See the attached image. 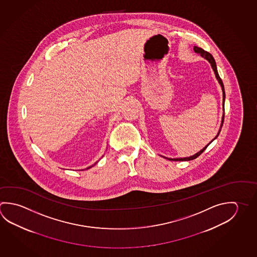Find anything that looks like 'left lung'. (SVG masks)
<instances>
[{
  "instance_id": "8db88e82",
  "label": "left lung",
  "mask_w": 257,
  "mask_h": 257,
  "mask_svg": "<svg viewBox=\"0 0 257 257\" xmlns=\"http://www.w3.org/2000/svg\"><path fill=\"white\" fill-rule=\"evenodd\" d=\"M194 51L196 52V53H198V54H200L201 57H203L204 59H207V61L210 63L211 65L212 68H213V70H214V72H215V76H216V79H217V81L218 83L220 84L221 88H222V91H223V108H224V104H225V88H224V84H223V82H222V79H221L220 77H219V75H218V72H217V69H216V61H215V59L213 58V56H212L210 53H208L207 51H205V50L201 49V48H198L197 46H194L193 48ZM224 117H225V115L223 114V116H222V121H221V125L220 129L218 131V133H217V135H216V137L214 138V139L212 140L211 142H213L214 140L216 139L217 138V136L219 135L220 134L221 128L223 126V122H224ZM210 142V143H211ZM209 143V144H210ZM209 144H207V146H205L204 148L201 150V151H199L198 153H196V154H194L193 156H190V157H186V158H177V159H171V158H165V159H168V160H170V161H175V162H183V161H191V160H194V159H196V158H198L201 153L207 149V146L209 145Z\"/></svg>"
}]
</instances>
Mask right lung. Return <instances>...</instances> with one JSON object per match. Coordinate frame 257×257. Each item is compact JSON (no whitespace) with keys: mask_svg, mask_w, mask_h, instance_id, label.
<instances>
[{"mask_svg":"<svg viewBox=\"0 0 257 257\" xmlns=\"http://www.w3.org/2000/svg\"><path fill=\"white\" fill-rule=\"evenodd\" d=\"M96 162H95V164H96ZM95 164H94V165H95ZM91 167H88V168H86V170H87V169H90Z\"/></svg>","mask_w":257,"mask_h":257,"instance_id":"add662e5","label":"right lung"}]
</instances>
